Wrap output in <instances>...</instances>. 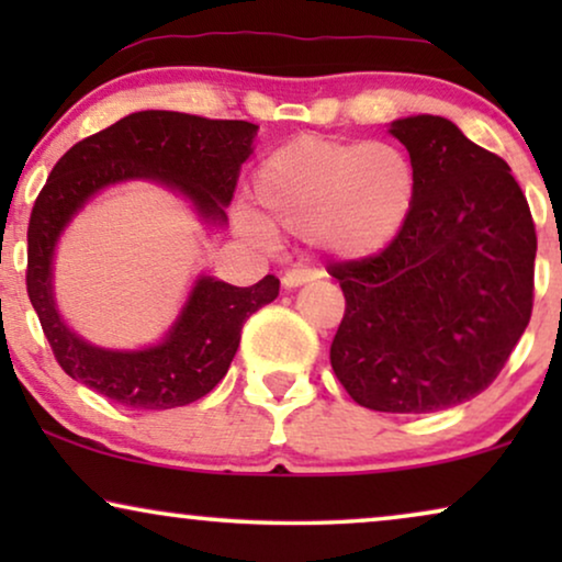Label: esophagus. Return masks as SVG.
Instances as JSON below:
<instances>
[{
	"mask_svg": "<svg viewBox=\"0 0 562 562\" xmlns=\"http://www.w3.org/2000/svg\"><path fill=\"white\" fill-rule=\"evenodd\" d=\"M314 279H317V273H314L312 268H291V271L283 273L281 281L286 289H296V286H302V283H310Z\"/></svg>",
	"mask_w": 562,
	"mask_h": 562,
	"instance_id": "1",
	"label": "esophagus"
}]
</instances>
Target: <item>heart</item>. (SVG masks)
Returning a JSON list of instances; mask_svg holds the SVG:
<instances>
[{
  "instance_id": "b5f03b06",
  "label": "heart",
  "mask_w": 562,
  "mask_h": 562,
  "mask_svg": "<svg viewBox=\"0 0 562 562\" xmlns=\"http://www.w3.org/2000/svg\"><path fill=\"white\" fill-rule=\"evenodd\" d=\"M414 196L417 176L394 145L306 135L260 160L243 227L256 237H310L333 258L358 260L396 240Z\"/></svg>"
}]
</instances>
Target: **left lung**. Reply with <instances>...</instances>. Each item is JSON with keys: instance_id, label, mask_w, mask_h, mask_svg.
Segmentation results:
<instances>
[{"instance_id": "8db88e82", "label": "left lung", "mask_w": 562, "mask_h": 562, "mask_svg": "<svg viewBox=\"0 0 562 562\" xmlns=\"http://www.w3.org/2000/svg\"><path fill=\"white\" fill-rule=\"evenodd\" d=\"M417 196L396 240L337 260V381L373 412L427 414L486 391L529 325L537 235L504 158L445 117L396 120Z\"/></svg>"}]
</instances>
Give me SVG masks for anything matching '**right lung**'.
I'll return each mask as SVG.
<instances>
[{
	"label": "right lung",
	"mask_w": 562,
	"mask_h": 562,
	"mask_svg": "<svg viewBox=\"0 0 562 562\" xmlns=\"http://www.w3.org/2000/svg\"><path fill=\"white\" fill-rule=\"evenodd\" d=\"M256 125L148 110L122 117L66 150L35 199L27 225V296L58 366L127 409H173L210 394L233 363L245 319L279 296V279L229 286L196 281L166 342L112 352L76 337L53 304L50 260L60 229L106 183L156 179L187 194L204 220L222 222Z\"/></svg>",
	"instance_id": "1"
}]
</instances>
